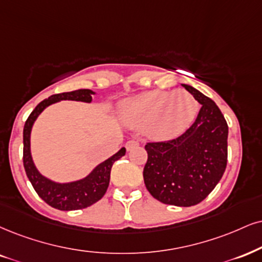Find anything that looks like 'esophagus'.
Wrapping results in <instances>:
<instances>
[{"instance_id":"esophagus-1","label":"esophagus","mask_w":262,"mask_h":262,"mask_svg":"<svg viewBox=\"0 0 262 262\" xmlns=\"http://www.w3.org/2000/svg\"><path fill=\"white\" fill-rule=\"evenodd\" d=\"M138 144H140V143H138L137 141H127V142H126L125 147H126V149H127V150H132L134 148L138 147Z\"/></svg>"}]
</instances>
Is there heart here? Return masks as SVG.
<instances>
[{"instance_id": "heart-1", "label": "heart", "mask_w": 262, "mask_h": 262, "mask_svg": "<svg viewBox=\"0 0 262 262\" xmlns=\"http://www.w3.org/2000/svg\"><path fill=\"white\" fill-rule=\"evenodd\" d=\"M198 112V101L186 90H153L126 101L120 115L125 125L143 130L150 140L169 141L188 130Z\"/></svg>"}]
</instances>
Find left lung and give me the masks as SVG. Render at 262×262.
I'll return each instance as SVG.
<instances>
[{
	"label": "left lung",
	"mask_w": 262,
	"mask_h": 262,
	"mask_svg": "<svg viewBox=\"0 0 262 262\" xmlns=\"http://www.w3.org/2000/svg\"><path fill=\"white\" fill-rule=\"evenodd\" d=\"M202 104L195 121L175 140L147 143L143 179L148 192L164 204L192 206L215 188L227 165L228 126L216 103L182 85Z\"/></svg>",
	"instance_id": "8db88e82"
}]
</instances>
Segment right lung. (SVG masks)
I'll return each mask as SVG.
<instances>
[{
  "label": "right lung",
  "instance_id": "right-lung-1",
  "mask_svg": "<svg viewBox=\"0 0 262 262\" xmlns=\"http://www.w3.org/2000/svg\"><path fill=\"white\" fill-rule=\"evenodd\" d=\"M92 95H96V92L86 89L53 95L48 97L47 99H43L41 103H38L36 108L29 115L28 120L25 121L24 131H23V143H24L23 163H24L25 172H27L28 179L31 182L34 189L36 190L38 196L54 209L64 210V211L85 209L87 206L95 204L99 199H102V196L105 194L106 189H108L113 164L116 160L120 159L121 157H124L126 153V149L122 147L114 156L98 164L86 177H83L81 180L73 181V182L60 183L47 179V177L41 175L40 171L35 166L31 157L30 136L32 126H34V122L36 121L38 115L48 105L60 101L91 103Z\"/></svg>",
  "mask_w": 262,
  "mask_h": 262
}]
</instances>
